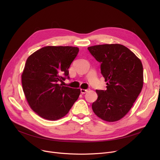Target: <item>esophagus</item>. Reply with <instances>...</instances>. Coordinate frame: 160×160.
<instances>
[{"label":"esophagus","instance_id":"34e87169","mask_svg":"<svg viewBox=\"0 0 160 160\" xmlns=\"http://www.w3.org/2000/svg\"><path fill=\"white\" fill-rule=\"evenodd\" d=\"M89 90H90L89 89H80V91H81V93H82V94H85V93H87V92H88Z\"/></svg>","mask_w":160,"mask_h":160}]
</instances>
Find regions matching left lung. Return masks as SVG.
<instances>
[{
  "instance_id": "8db88e82",
  "label": "left lung",
  "mask_w": 160,
  "mask_h": 160,
  "mask_svg": "<svg viewBox=\"0 0 160 160\" xmlns=\"http://www.w3.org/2000/svg\"><path fill=\"white\" fill-rule=\"evenodd\" d=\"M100 63L106 90H96L97 100L92 104L93 112L108 122L122 119L130 111L143 85V69L139 59L120 44H105L88 48Z\"/></svg>"
}]
</instances>
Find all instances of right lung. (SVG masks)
<instances>
[{
  "label": "right lung",
  "instance_id": "obj_1",
  "mask_svg": "<svg viewBox=\"0 0 160 160\" xmlns=\"http://www.w3.org/2000/svg\"><path fill=\"white\" fill-rule=\"evenodd\" d=\"M79 52L78 47L47 46L30 55L21 75L27 102L42 118L61 119L68 113L80 94V89L63 86L68 69Z\"/></svg>",
  "mask_w": 160,
  "mask_h": 160
}]
</instances>
